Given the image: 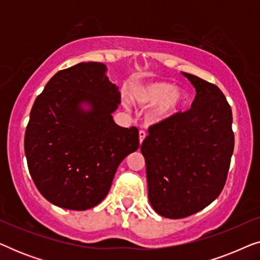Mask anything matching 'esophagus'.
Listing matches in <instances>:
<instances>
[{
    "label": "esophagus",
    "mask_w": 260,
    "mask_h": 260,
    "mask_svg": "<svg viewBox=\"0 0 260 260\" xmlns=\"http://www.w3.org/2000/svg\"><path fill=\"white\" fill-rule=\"evenodd\" d=\"M145 136H147V133H145L144 130H141V131H140V144H142V142L144 141Z\"/></svg>",
    "instance_id": "34e87169"
}]
</instances>
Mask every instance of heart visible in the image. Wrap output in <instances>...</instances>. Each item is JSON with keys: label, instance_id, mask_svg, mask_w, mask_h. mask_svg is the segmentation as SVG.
I'll return each mask as SVG.
<instances>
[{"label": "heart", "instance_id": "b5f03b06", "mask_svg": "<svg viewBox=\"0 0 260 260\" xmlns=\"http://www.w3.org/2000/svg\"><path fill=\"white\" fill-rule=\"evenodd\" d=\"M129 97L135 104L148 108L153 106L149 118L161 123L176 116L186 104L187 95L180 88L167 81L138 83L130 88Z\"/></svg>", "mask_w": 260, "mask_h": 260}]
</instances>
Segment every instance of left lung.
Listing matches in <instances>:
<instances>
[{
	"label": "left lung",
	"instance_id": "1",
	"mask_svg": "<svg viewBox=\"0 0 260 260\" xmlns=\"http://www.w3.org/2000/svg\"><path fill=\"white\" fill-rule=\"evenodd\" d=\"M182 74L197 91L191 109L149 127L141 145L149 201L169 219L194 214L219 197L234 149L232 110L221 90Z\"/></svg>",
	"mask_w": 260,
	"mask_h": 260
}]
</instances>
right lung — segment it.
Returning <instances> with one entry per match:
<instances>
[{"label": "right lung", "mask_w": 260, "mask_h": 260, "mask_svg": "<svg viewBox=\"0 0 260 260\" xmlns=\"http://www.w3.org/2000/svg\"><path fill=\"white\" fill-rule=\"evenodd\" d=\"M119 103L102 62L77 63L46 84L24 135L28 169L46 200L85 211L108 195L119 163L140 147L136 127L112 118Z\"/></svg>", "instance_id": "obj_1"}]
</instances>
